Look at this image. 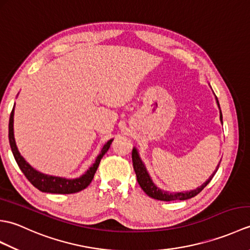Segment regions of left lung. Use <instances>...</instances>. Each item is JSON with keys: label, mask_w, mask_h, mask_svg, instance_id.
Masks as SVG:
<instances>
[{"label": "left lung", "mask_w": 250, "mask_h": 250, "mask_svg": "<svg viewBox=\"0 0 250 250\" xmlns=\"http://www.w3.org/2000/svg\"><path fill=\"white\" fill-rule=\"evenodd\" d=\"M216 102L217 105H218L219 107V113H220V121L222 124V114H221V109H220V105L218 102V99L216 97ZM221 161V160H220ZM132 162H133V167H134V171L136 174V178H137V183L141 186V188L143 189V191L148 195L150 196L152 199H156V200H160V201H184V200H188L193 198L198 193H200L202 190H203L208 183L211 180V178L214 177V175L216 174L217 169L219 167V164L217 166L216 169L213 172V174L210 175L209 178L206 180L205 183L202 184L200 187L195 188L193 190H190V191H180V192H169V191L167 190H162L159 187H157V185L152 182V179L150 177L149 173H148L147 168L145 163L143 162V160L140 157V153L137 151L136 148L134 147L133 149H132Z\"/></svg>", "instance_id": "obj_1"}]
</instances>
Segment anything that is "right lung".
Returning a JSON list of instances; mask_svg holds the SVG:
<instances>
[{"label":"right lung","mask_w":250,"mask_h":250,"mask_svg":"<svg viewBox=\"0 0 250 250\" xmlns=\"http://www.w3.org/2000/svg\"><path fill=\"white\" fill-rule=\"evenodd\" d=\"M14 109L12 110V114L9 117V125H8V139H9V145L12 148L13 155L15 157V160L17 162L19 168L22 171L24 176L28 178L29 182L34 186L35 188L39 189L42 192L47 193H59V194H70L79 192V191L87 188L92 182L93 176L97 169L99 167V164L101 159L103 158L107 150L109 149L113 139L109 140L106 144L103 146L101 152L95 159L94 163L90 167L84 174L77 178H65V177H59L54 176V175L44 174L39 172L34 167H32L30 164L25 161V159L20 155V152L16 145L15 136H14Z\"/></svg>","instance_id":"add662e5"}]
</instances>
